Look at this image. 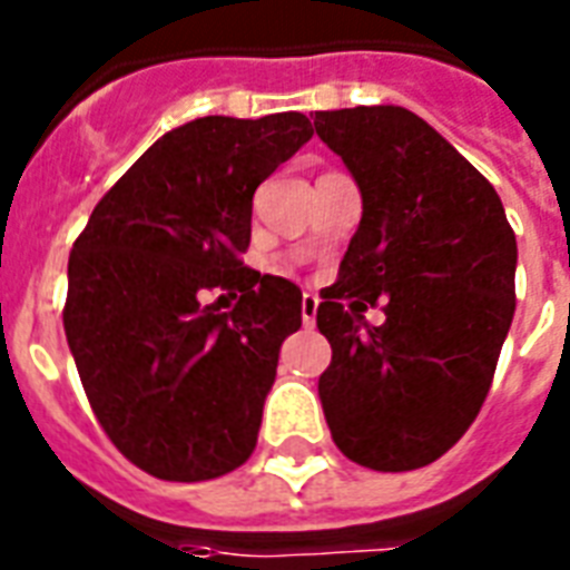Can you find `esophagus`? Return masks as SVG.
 Returning <instances> with one entry per match:
<instances>
[{"label":"esophagus","instance_id":"obj_1","mask_svg":"<svg viewBox=\"0 0 570 570\" xmlns=\"http://www.w3.org/2000/svg\"><path fill=\"white\" fill-rule=\"evenodd\" d=\"M316 311H320V298L311 293L302 295V322L304 328H313L316 325Z\"/></svg>","mask_w":570,"mask_h":570}]
</instances>
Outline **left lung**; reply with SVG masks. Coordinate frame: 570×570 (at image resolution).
<instances>
[{
	"mask_svg": "<svg viewBox=\"0 0 570 570\" xmlns=\"http://www.w3.org/2000/svg\"><path fill=\"white\" fill-rule=\"evenodd\" d=\"M313 127L364 197L316 311L334 352L322 411L346 459L381 473L425 468L491 390L514 316V230L494 186L414 111H316ZM379 301L385 322L370 326L365 304Z\"/></svg>",
	"mask_w": 570,
	"mask_h": 570,
	"instance_id": "left-lung-1",
	"label": "left lung"
}]
</instances>
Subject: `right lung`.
Returning a JSON list of instances; mask_svg holds the SVG:
<instances>
[{"instance_id":"obj_1","label":"right lung","mask_w":570,"mask_h":570,"mask_svg":"<svg viewBox=\"0 0 570 570\" xmlns=\"http://www.w3.org/2000/svg\"><path fill=\"white\" fill-rule=\"evenodd\" d=\"M302 111L165 132L94 206L67 263L65 334L109 441L165 482L250 459L302 289L242 263L254 191L311 141ZM240 295L222 314L206 292ZM224 298V295H222Z\"/></svg>"}]
</instances>
